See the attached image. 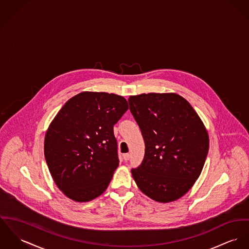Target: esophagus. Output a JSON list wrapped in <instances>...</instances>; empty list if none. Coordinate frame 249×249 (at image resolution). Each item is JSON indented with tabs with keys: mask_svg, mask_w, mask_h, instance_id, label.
<instances>
[{
	"mask_svg": "<svg viewBox=\"0 0 249 249\" xmlns=\"http://www.w3.org/2000/svg\"><path fill=\"white\" fill-rule=\"evenodd\" d=\"M123 159H124V161H128L130 159V154L129 153L123 154Z\"/></svg>",
	"mask_w": 249,
	"mask_h": 249,
	"instance_id": "obj_1",
	"label": "esophagus"
}]
</instances>
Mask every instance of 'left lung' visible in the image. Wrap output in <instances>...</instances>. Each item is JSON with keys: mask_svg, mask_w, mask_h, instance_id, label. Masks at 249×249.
<instances>
[{"mask_svg": "<svg viewBox=\"0 0 249 249\" xmlns=\"http://www.w3.org/2000/svg\"><path fill=\"white\" fill-rule=\"evenodd\" d=\"M145 141V155L132 175L139 190L159 203L184 196L200 176L210 139L192 105L174 93L129 97Z\"/></svg>", "mask_w": 249, "mask_h": 249, "instance_id": "left-lung-1", "label": "left lung"}]
</instances>
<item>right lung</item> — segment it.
<instances>
[{
	"mask_svg": "<svg viewBox=\"0 0 249 249\" xmlns=\"http://www.w3.org/2000/svg\"><path fill=\"white\" fill-rule=\"evenodd\" d=\"M128 109L123 96L82 92L55 116L45 134L44 156L68 198L89 202L106 191L119 163L114 125Z\"/></svg>",
	"mask_w": 249,
	"mask_h": 249,
	"instance_id": "obj_1",
	"label": "right lung"
}]
</instances>
